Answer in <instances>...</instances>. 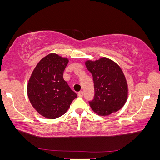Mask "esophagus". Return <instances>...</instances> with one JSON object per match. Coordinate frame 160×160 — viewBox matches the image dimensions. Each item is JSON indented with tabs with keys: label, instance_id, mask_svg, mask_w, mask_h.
<instances>
[{
	"label": "esophagus",
	"instance_id": "34e87169",
	"mask_svg": "<svg viewBox=\"0 0 160 160\" xmlns=\"http://www.w3.org/2000/svg\"><path fill=\"white\" fill-rule=\"evenodd\" d=\"M83 95H84V92H83V91H80V92H78V97H82Z\"/></svg>",
	"mask_w": 160,
	"mask_h": 160
}]
</instances>
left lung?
I'll return each mask as SVG.
<instances>
[{
    "label": "left lung",
    "instance_id": "8db88e82",
    "mask_svg": "<svg viewBox=\"0 0 160 160\" xmlns=\"http://www.w3.org/2000/svg\"><path fill=\"white\" fill-rule=\"evenodd\" d=\"M85 65L93 77L95 96L89 102L94 112L108 116L122 108L128 99V86L119 65L107 58L87 60Z\"/></svg>",
    "mask_w": 160,
    "mask_h": 160
}]
</instances>
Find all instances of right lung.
I'll use <instances>...</instances> for the list:
<instances>
[{
  "label": "right lung",
  "instance_id": "1",
  "mask_svg": "<svg viewBox=\"0 0 160 160\" xmlns=\"http://www.w3.org/2000/svg\"><path fill=\"white\" fill-rule=\"evenodd\" d=\"M68 59L51 53L36 65L28 81V96L39 114L47 119L61 117L77 95L63 79Z\"/></svg>",
  "mask_w": 160,
  "mask_h": 160
}]
</instances>
